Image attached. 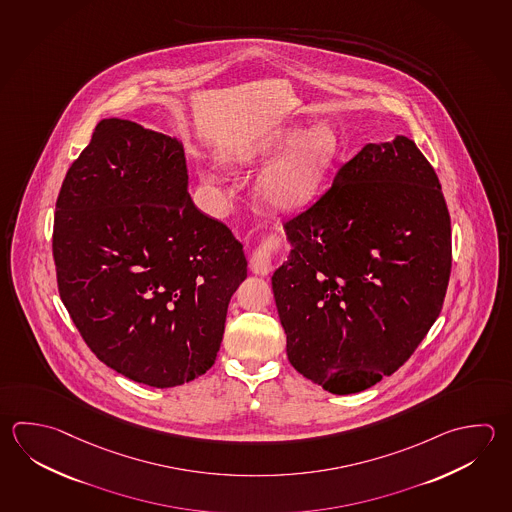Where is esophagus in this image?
Listing matches in <instances>:
<instances>
[{
	"label": "esophagus",
	"mask_w": 512,
	"mask_h": 512,
	"mask_svg": "<svg viewBox=\"0 0 512 512\" xmlns=\"http://www.w3.org/2000/svg\"><path fill=\"white\" fill-rule=\"evenodd\" d=\"M273 268V259H271L270 251L255 250L250 257V270L257 275H268Z\"/></svg>",
	"instance_id": "obj_1"
}]
</instances>
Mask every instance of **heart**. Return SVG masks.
<instances>
[{
  "label": "heart",
  "instance_id": "b5f03b06",
  "mask_svg": "<svg viewBox=\"0 0 512 512\" xmlns=\"http://www.w3.org/2000/svg\"><path fill=\"white\" fill-rule=\"evenodd\" d=\"M271 161L255 181V195L273 212H295L322 190L340 154V137L320 123L302 132L299 123L275 126L266 134L235 146L228 161L239 166Z\"/></svg>",
  "mask_w": 512,
  "mask_h": 512
}]
</instances>
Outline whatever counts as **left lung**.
Wrapping results in <instances>:
<instances>
[{
    "label": "left lung",
    "instance_id": "left-lung-1",
    "mask_svg": "<svg viewBox=\"0 0 512 512\" xmlns=\"http://www.w3.org/2000/svg\"><path fill=\"white\" fill-rule=\"evenodd\" d=\"M284 230L290 257L271 286L291 366L333 395L393 375L438 319L451 275V217L415 141L364 146Z\"/></svg>",
    "mask_w": 512,
    "mask_h": 512
}]
</instances>
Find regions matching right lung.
<instances>
[{
  "mask_svg": "<svg viewBox=\"0 0 512 512\" xmlns=\"http://www.w3.org/2000/svg\"><path fill=\"white\" fill-rule=\"evenodd\" d=\"M52 253L59 295L92 353L161 389L213 366L248 275L230 228L195 208L183 145L117 117L97 123L68 168Z\"/></svg>",
  "mask_w": 512,
  "mask_h": 512,
  "instance_id": "1",
  "label": "right lung"
}]
</instances>
